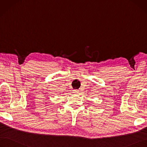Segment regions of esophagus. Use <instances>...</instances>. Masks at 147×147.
Here are the masks:
<instances>
[{
    "mask_svg": "<svg viewBox=\"0 0 147 147\" xmlns=\"http://www.w3.org/2000/svg\"><path fill=\"white\" fill-rule=\"evenodd\" d=\"M79 92V90H73V93L75 94H78Z\"/></svg>",
    "mask_w": 147,
    "mask_h": 147,
    "instance_id": "esophagus-1",
    "label": "esophagus"
}]
</instances>
